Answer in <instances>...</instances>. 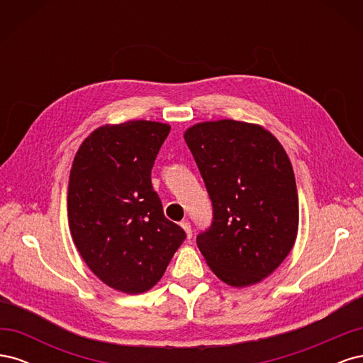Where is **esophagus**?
<instances>
[{
	"mask_svg": "<svg viewBox=\"0 0 363 363\" xmlns=\"http://www.w3.org/2000/svg\"><path fill=\"white\" fill-rule=\"evenodd\" d=\"M182 228L186 232V236H188V239H192V228H191V223L189 221H182L180 223Z\"/></svg>",
	"mask_w": 363,
	"mask_h": 363,
	"instance_id": "1",
	"label": "esophagus"
}]
</instances>
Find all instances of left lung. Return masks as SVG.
I'll return each instance as SVG.
<instances>
[{
  "mask_svg": "<svg viewBox=\"0 0 363 363\" xmlns=\"http://www.w3.org/2000/svg\"><path fill=\"white\" fill-rule=\"evenodd\" d=\"M213 206L196 245L215 276L233 288L262 281L291 252L298 233L292 163L259 124L206 121L184 131Z\"/></svg>",
  "mask_w": 363,
  "mask_h": 363,
  "instance_id": "obj_1",
  "label": "left lung"
}]
</instances>
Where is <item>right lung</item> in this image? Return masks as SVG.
<instances>
[{
    "label": "right lung",
    "instance_id": "right-lung-1",
    "mask_svg": "<svg viewBox=\"0 0 363 363\" xmlns=\"http://www.w3.org/2000/svg\"><path fill=\"white\" fill-rule=\"evenodd\" d=\"M171 125L133 119L106 124L74 157L68 223L86 265L107 286L142 294L162 279L184 230L164 218L151 168Z\"/></svg>",
    "mask_w": 363,
    "mask_h": 363
}]
</instances>
